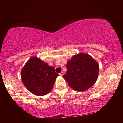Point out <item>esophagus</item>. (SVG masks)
<instances>
[{
  "mask_svg": "<svg viewBox=\"0 0 123 123\" xmlns=\"http://www.w3.org/2000/svg\"><path fill=\"white\" fill-rule=\"evenodd\" d=\"M63 72H61V73H59V75H60V76H63Z\"/></svg>",
  "mask_w": 123,
  "mask_h": 123,
  "instance_id": "1",
  "label": "esophagus"
}]
</instances>
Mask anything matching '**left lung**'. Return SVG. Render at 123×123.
Returning a JSON list of instances; mask_svg holds the SVG:
<instances>
[{
  "mask_svg": "<svg viewBox=\"0 0 123 123\" xmlns=\"http://www.w3.org/2000/svg\"><path fill=\"white\" fill-rule=\"evenodd\" d=\"M63 78L74 90L86 91L94 85L99 75V64L88 54L79 53L68 60Z\"/></svg>",
  "mask_w": 123,
  "mask_h": 123,
  "instance_id": "obj_1",
  "label": "left lung"
}]
</instances>
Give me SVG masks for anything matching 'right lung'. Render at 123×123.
Masks as SVG:
<instances>
[{
  "label": "right lung",
  "instance_id": "1",
  "mask_svg": "<svg viewBox=\"0 0 123 123\" xmlns=\"http://www.w3.org/2000/svg\"><path fill=\"white\" fill-rule=\"evenodd\" d=\"M59 74L53 66L36 57L30 58L21 71L23 83L32 94L42 96L47 94L53 88Z\"/></svg>",
  "mask_w": 123,
  "mask_h": 123
}]
</instances>
